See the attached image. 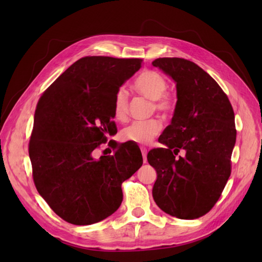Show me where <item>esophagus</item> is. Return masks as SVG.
Returning <instances> with one entry per match:
<instances>
[{
  "label": "esophagus",
  "instance_id": "obj_1",
  "mask_svg": "<svg viewBox=\"0 0 262 262\" xmlns=\"http://www.w3.org/2000/svg\"><path fill=\"white\" fill-rule=\"evenodd\" d=\"M141 152H142V155H143V162L146 163L147 162V158H146V154H147V149L144 147V146H141Z\"/></svg>",
  "mask_w": 262,
  "mask_h": 262
}]
</instances>
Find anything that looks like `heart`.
I'll return each instance as SVG.
<instances>
[{"mask_svg":"<svg viewBox=\"0 0 262 262\" xmlns=\"http://www.w3.org/2000/svg\"><path fill=\"white\" fill-rule=\"evenodd\" d=\"M166 78L154 70L142 72L133 83V89L141 96L153 100V109L161 115H167L172 109V99L167 91ZM114 117L118 121H125L129 115V98L124 89H119L114 98ZM162 130L161 122L152 119L145 122H132L121 131L120 136L124 141L138 144H147Z\"/></svg>","mask_w":262,"mask_h":262,"instance_id":"heart-1","label":"heart"}]
</instances>
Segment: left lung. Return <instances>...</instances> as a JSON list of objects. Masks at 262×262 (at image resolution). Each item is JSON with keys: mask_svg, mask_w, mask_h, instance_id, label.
<instances>
[{"mask_svg": "<svg viewBox=\"0 0 262 262\" xmlns=\"http://www.w3.org/2000/svg\"><path fill=\"white\" fill-rule=\"evenodd\" d=\"M152 64L176 82L178 98L171 123L158 139L167 147L147 154L157 172L153 198L171 216L198 219L215 205L231 176L234 110L221 86L194 62L158 58ZM180 150L184 157L178 156Z\"/></svg>", "mask_w": 262, "mask_h": 262, "instance_id": "obj_1", "label": "left lung"}]
</instances>
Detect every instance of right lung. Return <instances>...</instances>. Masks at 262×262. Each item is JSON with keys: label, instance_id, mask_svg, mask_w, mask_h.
Listing matches in <instances>:
<instances>
[{"label": "right lung", "instance_id": "right-lung-1", "mask_svg": "<svg viewBox=\"0 0 262 262\" xmlns=\"http://www.w3.org/2000/svg\"><path fill=\"white\" fill-rule=\"evenodd\" d=\"M142 59L84 57L39 98L28 152L34 184L68 223L90 225L112 215L123 199L121 185L143 164L139 146L125 142L113 155L93 152L115 134L114 98L141 68Z\"/></svg>", "mask_w": 262, "mask_h": 262}]
</instances>
